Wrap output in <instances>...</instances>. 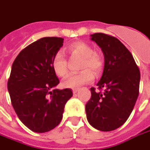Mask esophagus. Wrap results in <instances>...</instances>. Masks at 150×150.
<instances>
[{"instance_id": "34e87169", "label": "esophagus", "mask_w": 150, "mask_h": 150, "mask_svg": "<svg viewBox=\"0 0 150 150\" xmlns=\"http://www.w3.org/2000/svg\"><path fill=\"white\" fill-rule=\"evenodd\" d=\"M72 91H73L74 94H75V93L78 91V88H73V89H72Z\"/></svg>"}]
</instances>
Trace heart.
I'll return each instance as SVG.
<instances>
[{
  "label": "heart",
  "instance_id": "b5f03b06",
  "mask_svg": "<svg viewBox=\"0 0 150 150\" xmlns=\"http://www.w3.org/2000/svg\"><path fill=\"white\" fill-rule=\"evenodd\" d=\"M69 53L73 57L82 58L80 69L83 70L80 73L71 75L63 82V86L68 88H78L83 84H88L94 79L93 71L96 75L103 71L104 62L103 57L93 47L84 42H75L67 46ZM52 68L56 75L64 78L68 73L67 62L62 51L56 53L52 60Z\"/></svg>",
  "mask_w": 150,
  "mask_h": 150
}]
</instances>
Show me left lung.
<instances>
[{"label":"left lung","instance_id":"8db88e82","mask_svg":"<svg viewBox=\"0 0 150 150\" xmlns=\"http://www.w3.org/2000/svg\"><path fill=\"white\" fill-rule=\"evenodd\" d=\"M91 36L104 53V67L99 91L90 89L87 119L95 129L108 132L124 125L130 116L138 97L141 74L132 54L119 39L103 33Z\"/></svg>","mask_w":150,"mask_h":150}]
</instances>
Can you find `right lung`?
I'll use <instances>...</instances> for the list:
<instances>
[{"label": "right lung", "mask_w": 150, "mask_h": 150, "mask_svg": "<svg viewBox=\"0 0 150 150\" xmlns=\"http://www.w3.org/2000/svg\"><path fill=\"white\" fill-rule=\"evenodd\" d=\"M63 38L46 37L21 50L13 63L8 91L15 112L33 132L42 133L59 125L71 89L53 88L59 80L52 68L54 56L63 46Z\"/></svg>", "instance_id": "right-lung-1"}]
</instances>
